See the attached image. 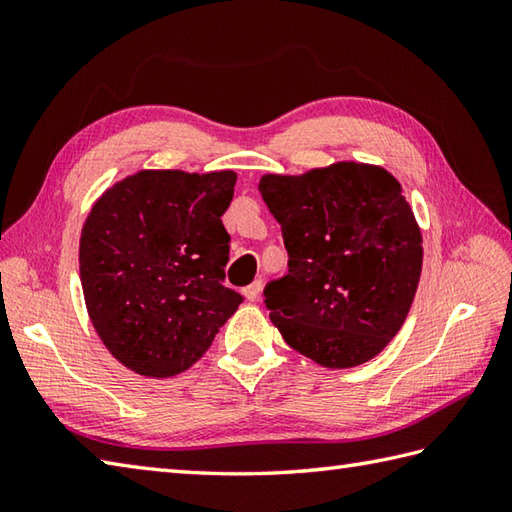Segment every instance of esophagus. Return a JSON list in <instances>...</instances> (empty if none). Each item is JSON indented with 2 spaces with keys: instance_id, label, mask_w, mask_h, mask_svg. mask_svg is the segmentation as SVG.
Returning <instances> with one entry per match:
<instances>
[{
  "instance_id": "obj_1",
  "label": "esophagus",
  "mask_w": 512,
  "mask_h": 512,
  "mask_svg": "<svg viewBox=\"0 0 512 512\" xmlns=\"http://www.w3.org/2000/svg\"><path fill=\"white\" fill-rule=\"evenodd\" d=\"M262 281H253V284H250V286H246L244 288V297L248 299V301H257L259 299V295H262Z\"/></svg>"
}]
</instances>
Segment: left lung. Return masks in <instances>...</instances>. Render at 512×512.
<instances>
[{"mask_svg": "<svg viewBox=\"0 0 512 512\" xmlns=\"http://www.w3.org/2000/svg\"><path fill=\"white\" fill-rule=\"evenodd\" d=\"M259 191L284 233L288 275L266 286L270 321L321 367L372 361L405 323L422 273V233L400 182L343 160Z\"/></svg>", "mask_w": 512, "mask_h": 512, "instance_id": "left-lung-1", "label": "left lung"}]
</instances>
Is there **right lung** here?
Wrapping results in <instances>:
<instances>
[{
  "label": "right lung",
  "instance_id": "obj_1",
  "mask_svg": "<svg viewBox=\"0 0 512 512\" xmlns=\"http://www.w3.org/2000/svg\"><path fill=\"white\" fill-rule=\"evenodd\" d=\"M235 182L231 169H140L92 204L79 244L85 308L132 372L182 374L242 303L222 284L231 242L222 215Z\"/></svg>",
  "mask_w": 512,
  "mask_h": 512
}]
</instances>
